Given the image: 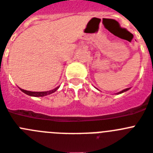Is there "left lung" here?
<instances>
[{"label":"left lung","mask_w":153,"mask_h":153,"mask_svg":"<svg viewBox=\"0 0 153 153\" xmlns=\"http://www.w3.org/2000/svg\"><path fill=\"white\" fill-rule=\"evenodd\" d=\"M129 88H126V89H124V90H122V91H121V92H118L117 94H120V93H122V92H125V91H128V89H129Z\"/></svg>","instance_id":"left-lung-1"}]
</instances>
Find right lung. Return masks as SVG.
Here are the masks:
<instances>
[{
  "label": "right lung",
  "mask_w": 153,
  "mask_h": 153,
  "mask_svg": "<svg viewBox=\"0 0 153 153\" xmlns=\"http://www.w3.org/2000/svg\"><path fill=\"white\" fill-rule=\"evenodd\" d=\"M58 88L59 87H57V88H54V89H53V90H51V91H47V92H31V91L24 90V89H22V88H20V89H21L22 92H23L24 93H25V94L29 95V96L39 97V96H47V95L51 94V93H53V92H56Z\"/></svg>",
  "instance_id": "right-lung-1"
}]
</instances>
